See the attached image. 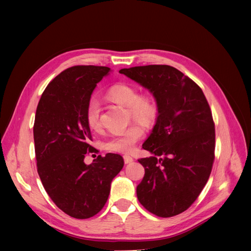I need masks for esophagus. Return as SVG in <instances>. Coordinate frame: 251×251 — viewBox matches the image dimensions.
Masks as SVG:
<instances>
[{
    "label": "esophagus",
    "mask_w": 251,
    "mask_h": 251,
    "mask_svg": "<svg viewBox=\"0 0 251 251\" xmlns=\"http://www.w3.org/2000/svg\"><path fill=\"white\" fill-rule=\"evenodd\" d=\"M124 160H125V163H126V164H128V163L133 162V161H134V159H133L131 156L125 155V156H124Z\"/></svg>",
    "instance_id": "34e87169"
}]
</instances>
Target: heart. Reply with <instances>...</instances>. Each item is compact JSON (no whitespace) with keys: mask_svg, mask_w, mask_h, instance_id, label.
I'll return each instance as SVG.
<instances>
[{"mask_svg":"<svg viewBox=\"0 0 251 251\" xmlns=\"http://www.w3.org/2000/svg\"><path fill=\"white\" fill-rule=\"evenodd\" d=\"M105 97L124 107H127L133 119L144 126H153L158 115V105L154 97L149 94L138 95V89L128 83H116L105 91ZM100 103L97 100H91L86 111L88 126L92 130L100 126ZM143 128L139 125H131L127 127L113 132L104 142L107 150L118 153H128L142 137Z\"/></svg>","mask_w":251,"mask_h":251,"instance_id":"b5f03b06","label":"heart"}]
</instances>
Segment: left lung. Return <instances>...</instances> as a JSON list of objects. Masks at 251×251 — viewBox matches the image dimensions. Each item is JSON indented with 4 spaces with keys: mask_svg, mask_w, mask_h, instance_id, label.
Instances as JSON below:
<instances>
[{
    "mask_svg": "<svg viewBox=\"0 0 251 251\" xmlns=\"http://www.w3.org/2000/svg\"><path fill=\"white\" fill-rule=\"evenodd\" d=\"M119 73L153 94L158 105L155 126L139 159L144 177L137 198L151 214L170 218L186 210L209 178L215 159V125L201 88L168 65L121 69Z\"/></svg>",
    "mask_w": 251,
    "mask_h": 251,
    "instance_id": "left-lung-1",
    "label": "left lung"
}]
</instances>
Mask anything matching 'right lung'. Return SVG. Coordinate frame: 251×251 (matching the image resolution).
I'll use <instances>...</instances> for the list:
<instances>
[{
	"instance_id": "add662e5",
	"label": "right lung",
	"mask_w": 251,
	"mask_h": 251,
	"mask_svg": "<svg viewBox=\"0 0 251 251\" xmlns=\"http://www.w3.org/2000/svg\"><path fill=\"white\" fill-rule=\"evenodd\" d=\"M100 66H74L53 79L37 104L33 137L37 173L51 200L76 219L95 216L104 206L111 182L123 170L118 154L83 159L94 148L86 111L97 83L110 72Z\"/></svg>"
}]
</instances>
